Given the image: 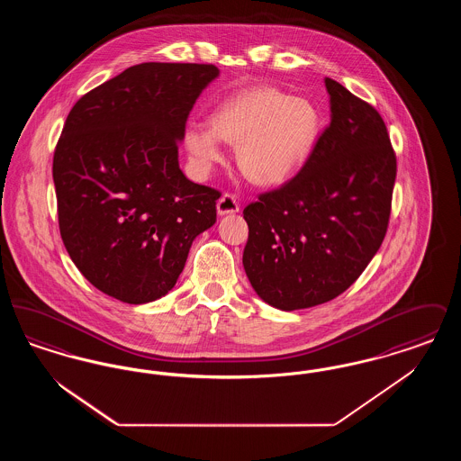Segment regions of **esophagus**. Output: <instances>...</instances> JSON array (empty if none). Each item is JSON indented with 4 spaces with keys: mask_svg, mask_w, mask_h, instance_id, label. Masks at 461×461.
Instances as JSON below:
<instances>
[{
    "mask_svg": "<svg viewBox=\"0 0 461 461\" xmlns=\"http://www.w3.org/2000/svg\"><path fill=\"white\" fill-rule=\"evenodd\" d=\"M240 211V205L237 202L235 195L231 194H224L222 197L218 200V214L224 216V214H235Z\"/></svg>",
    "mask_w": 461,
    "mask_h": 461,
    "instance_id": "esophagus-1",
    "label": "esophagus"
}]
</instances>
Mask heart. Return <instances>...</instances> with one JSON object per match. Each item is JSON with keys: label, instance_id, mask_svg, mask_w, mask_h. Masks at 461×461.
<instances>
[{"label": "heart", "instance_id": "1", "mask_svg": "<svg viewBox=\"0 0 461 461\" xmlns=\"http://www.w3.org/2000/svg\"><path fill=\"white\" fill-rule=\"evenodd\" d=\"M321 115L312 102L276 88H256L222 102L211 126L186 130L185 143L198 166L222 160V141L237 143V162L252 183L275 186L295 175L312 154Z\"/></svg>", "mask_w": 461, "mask_h": 461}]
</instances>
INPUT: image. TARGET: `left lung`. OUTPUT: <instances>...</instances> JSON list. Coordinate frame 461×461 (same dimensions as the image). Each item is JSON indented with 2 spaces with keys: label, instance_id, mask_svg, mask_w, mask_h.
Here are the masks:
<instances>
[{
  "label": "left lung",
  "instance_id": "1",
  "mask_svg": "<svg viewBox=\"0 0 461 461\" xmlns=\"http://www.w3.org/2000/svg\"><path fill=\"white\" fill-rule=\"evenodd\" d=\"M329 128L295 177L243 209V267L282 311L329 303L372 261L387 233L395 154L380 113L325 77Z\"/></svg>",
  "mask_w": 461,
  "mask_h": 461
}]
</instances>
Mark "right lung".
Listing matches in <instances>:
<instances>
[{"instance_id":"right-lung-1","label":"right lung","mask_w":461,"mask_h":461,"mask_svg":"<svg viewBox=\"0 0 461 461\" xmlns=\"http://www.w3.org/2000/svg\"><path fill=\"white\" fill-rule=\"evenodd\" d=\"M212 64L132 66L81 96L53 155L59 226L72 263L110 297L166 295L216 222L220 192L190 181L177 147Z\"/></svg>"}]
</instances>
